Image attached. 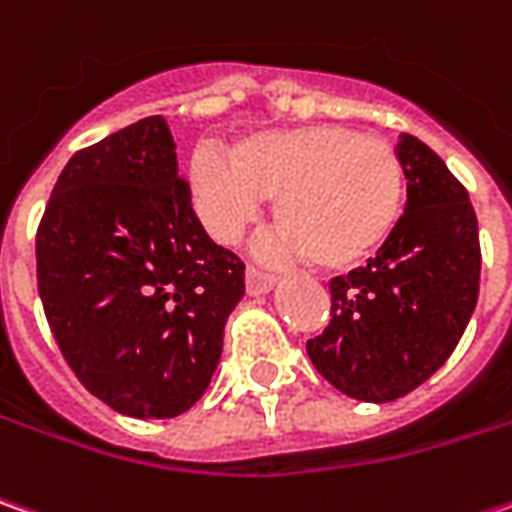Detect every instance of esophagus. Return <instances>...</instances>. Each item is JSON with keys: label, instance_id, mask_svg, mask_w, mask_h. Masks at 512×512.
I'll use <instances>...</instances> for the list:
<instances>
[{"label": "esophagus", "instance_id": "34e87169", "mask_svg": "<svg viewBox=\"0 0 512 512\" xmlns=\"http://www.w3.org/2000/svg\"><path fill=\"white\" fill-rule=\"evenodd\" d=\"M277 283V277L269 272H263V269H257V266H249L246 269V291L249 294H266V291H272V286Z\"/></svg>", "mask_w": 512, "mask_h": 512}]
</instances>
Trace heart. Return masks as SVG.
I'll use <instances>...</instances> for the list:
<instances>
[{
  "label": "heart",
  "instance_id": "b5f03b06",
  "mask_svg": "<svg viewBox=\"0 0 512 512\" xmlns=\"http://www.w3.org/2000/svg\"><path fill=\"white\" fill-rule=\"evenodd\" d=\"M192 186L203 218L223 240L252 221L263 198H274L272 249L314 257L340 272L371 257L394 232L405 198L397 150L343 124L249 135L229 158L201 150L192 158Z\"/></svg>",
  "mask_w": 512,
  "mask_h": 512
}]
</instances>
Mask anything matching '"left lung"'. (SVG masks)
Here are the masks:
<instances>
[{"label": "left lung", "instance_id": "1", "mask_svg": "<svg viewBox=\"0 0 512 512\" xmlns=\"http://www.w3.org/2000/svg\"><path fill=\"white\" fill-rule=\"evenodd\" d=\"M408 203L377 257L334 277L331 323L306 343L314 368L348 397L391 402L436 374L479 300V223L436 152L402 135Z\"/></svg>", "mask_w": 512, "mask_h": 512}]
</instances>
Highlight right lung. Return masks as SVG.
Returning <instances> with one entry per match:
<instances>
[{"label":"right lung","instance_id":"obj_1","mask_svg":"<svg viewBox=\"0 0 512 512\" xmlns=\"http://www.w3.org/2000/svg\"><path fill=\"white\" fill-rule=\"evenodd\" d=\"M56 345L113 411L169 419L203 397L243 297V260L206 235L161 115L79 150L36 232Z\"/></svg>","mask_w":512,"mask_h":512}]
</instances>
